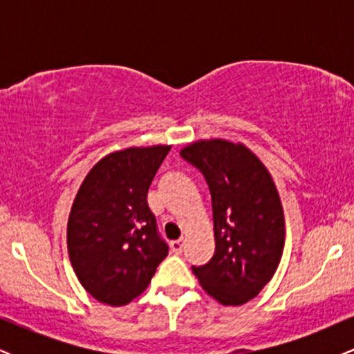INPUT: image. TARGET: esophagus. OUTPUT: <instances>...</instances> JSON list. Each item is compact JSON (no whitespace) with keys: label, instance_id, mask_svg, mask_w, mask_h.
I'll return each instance as SVG.
<instances>
[{"label":"esophagus","instance_id":"34e87169","mask_svg":"<svg viewBox=\"0 0 354 354\" xmlns=\"http://www.w3.org/2000/svg\"><path fill=\"white\" fill-rule=\"evenodd\" d=\"M169 246H171V251L173 253H181L183 251V239H173L171 243H169Z\"/></svg>","mask_w":354,"mask_h":354}]
</instances>
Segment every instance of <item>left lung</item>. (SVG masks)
<instances>
[{
  "label": "left lung",
  "instance_id": "obj_1",
  "mask_svg": "<svg viewBox=\"0 0 354 354\" xmlns=\"http://www.w3.org/2000/svg\"><path fill=\"white\" fill-rule=\"evenodd\" d=\"M181 156L205 176L211 193L214 254L191 266L203 290L225 306L258 296L283 256L284 214L273 178L245 145L201 140Z\"/></svg>",
  "mask_w": 354,
  "mask_h": 354
}]
</instances>
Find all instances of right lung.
<instances>
[{
	"label": "right lung",
	"instance_id": "1",
	"mask_svg": "<svg viewBox=\"0 0 354 354\" xmlns=\"http://www.w3.org/2000/svg\"><path fill=\"white\" fill-rule=\"evenodd\" d=\"M171 146L128 148L100 160L80 186L68 219V253L93 298L123 306L148 288L169 246L148 189Z\"/></svg>",
	"mask_w": 354,
	"mask_h": 354
}]
</instances>
